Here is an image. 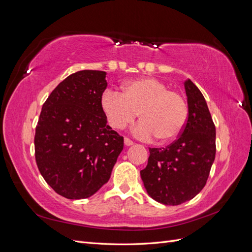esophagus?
<instances>
[{
    "mask_svg": "<svg viewBox=\"0 0 252 252\" xmlns=\"http://www.w3.org/2000/svg\"><path fill=\"white\" fill-rule=\"evenodd\" d=\"M124 144L126 145V146H131V145H133V142H132L130 139L125 138V139H124Z\"/></svg>",
    "mask_w": 252,
    "mask_h": 252,
    "instance_id": "1",
    "label": "esophagus"
}]
</instances>
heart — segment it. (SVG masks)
Returning <instances> with one entry per match:
<instances>
[{
  "mask_svg": "<svg viewBox=\"0 0 252 252\" xmlns=\"http://www.w3.org/2000/svg\"><path fill=\"white\" fill-rule=\"evenodd\" d=\"M101 108L108 124L121 130L142 120L133 129L142 139L156 136L159 143L175 140L184 129L188 119L185 98L166 84L154 78L127 81L122 94L111 89L104 91Z\"/></svg>",
  "mask_w": 252,
  "mask_h": 252,
  "instance_id": "obj_1",
  "label": "heart"
}]
</instances>
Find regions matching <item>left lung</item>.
I'll use <instances>...</instances> for the list:
<instances>
[{
	"label": "left lung",
	"mask_w": 252,
	"mask_h": 252,
	"mask_svg": "<svg viewBox=\"0 0 252 252\" xmlns=\"http://www.w3.org/2000/svg\"><path fill=\"white\" fill-rule=\"evenodd\" d=\"M188 119L178 140L166 148H149L141 178L148 194L164 205H180L206 185L216 158V126L207 103L194 84L185 82Z\"/></svg>",
	"instance_id": "obj_1"
}]
</instances>
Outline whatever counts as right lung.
I'll return each instance as SVG.
<instances>
[{
    "instance_id": "1",
    "label": "right lung",
    "mask_w": 252,
    "mask_h": 252,
    "mask_svg": "<svg viewBox=\"0 0 252 252\" xmlns=\"http://www.w3.org/2000/svg\"><path fill=\"white\" fill-rule=\"evenodd\" d=\"M106 72L81 70L52 90L35 128V161L55 191L86 199L110 179L124 139L107 125L101 97Z\"/></svg>"
}]
</instances>
